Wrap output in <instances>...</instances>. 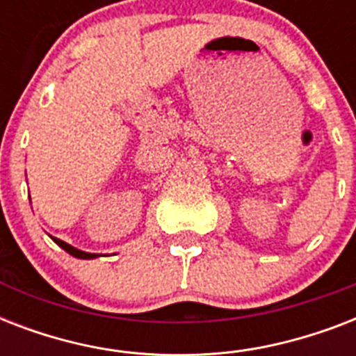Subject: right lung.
Segmentation results:
<instances>
[{
  "instance_id": "obj_1",
  "label": "right lung",
  "mask_w": 356,
  "mask_h": 356,
  "mask_svg": "<svg viewBox=\"0 0 356 356\" xmlns=\"http://www.w3.org/2000/svg\"><path fill=\"white\" fill-rule=\"evenodd\" d=\"M53 242L57 243L58 248H63L66 253H70L72 257H75V259H86V260H90V259H97L99 254L97 253H86V251H81V249L74 248V245H70V243L63 242V240H58V238H53Z\"/></svg>"
}]
</instances>
